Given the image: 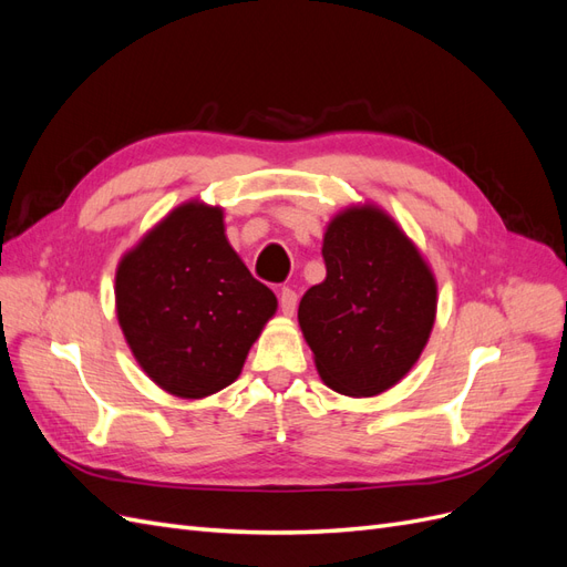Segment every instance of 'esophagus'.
Instances as JSON below:
<instances>
[{"label":"esophagus","instance_id":"obj_1","mask_svg":"<svg viewBox=\"0 0 567 567\" xmlns=\"http://www.w3.org/2000/svg\"><path fill=\"white\" fill-rule=\"evenodd\" d=\"M279 305H281V312L286 317L293 315L296 307H298V293H296V290L293 288H284L281 296H279Z\"/></svg>","mask_w":567,"mask_h":567}]
</instances>
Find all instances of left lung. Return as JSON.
I'll use <instances>...</instances> for the list:
<instances>
[{
	"label": "left lung",
	"instance_id": "left-lung-1",
	"mask_svg": "<svg viewBox=\"0 0 567 567\" xmlns=\"http://www.w3.org/2000/svg\"><path fill=\"white\" fill-rule=\"evenodd\" d=\"M321 255L326 279L298 307L302 336L326 385L373 398L419 362L435 323V277L398 221L375 205L338 213Z\"/></svg>",
	"mask_w": 567,
	"mask_h": 567
}]
</instances>
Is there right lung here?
Listing matches in <instances>:
<instances>
[{"label":"right lung","mask_w":567,"mask_h":567,"mask_svg":"<svg viewBox=\"0 0 567 567\" xmlns=\"http://www.w3.org/2000/svg\"><path fill=\"white\" fill-rule=\"evenodd\" d=\"M115 307L148 379L200 400L238 379L277 296L229 246L221 208L188 200L123 255Z\"/></svg>","instance_id":"1"}]
</instances>
